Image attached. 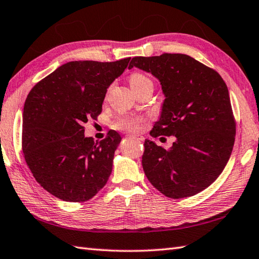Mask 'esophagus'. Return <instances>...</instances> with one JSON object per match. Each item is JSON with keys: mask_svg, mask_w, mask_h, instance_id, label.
Returning <instances> with one entry per match:
<instances>
[{"mask_svg": "<svg viewBox=\"0 0 259 259\" xmlns=\"http://www.w3.org/2000/svg\"><path fill=\"white\" fill-rule=\"evenodd\" d=\"M128 137H130V139H134V140H137V141H140V142L144 141V137L140 136V135H128Z\"/></svg>", "mask_w": 259, "mask_h": 259, "instance_id": "1", "label": "esophagus"}]
</instances>
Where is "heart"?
<instances>
[{
    "label": "heart",
    "mask_w": 259,
    "mask_h": 259,
    "mask_svg": "<svg viewBox=\"0 0 259 259\" xmlns=\"http://www.w3.org/2000/svg\"><path fill=\"white\" fill-rule=\"evenodd\" d=\"M128 82L132 90L134 92L139 91L141 89L147 88V86H152L153 82L151 78L146 76L145 74L142 73H133L128 78ZM142 117L139 116H132V115H125V116L119 117L116 123H115V127L126 132H136L139 131L140 125L142 123Z\"/></svg>",
    "instance_id": "obj_1"
}]
</instances>
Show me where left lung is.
<instances>
[{"mask_svg":"<svg viewBox=\"0 0 259 259\" xmlns=\"http://www.w3.org/2000/svg\"><path fill=\"white\" fill-rule=\"evenodd\" d=\"M133 67L156 77L165 97L151 135L176 139L169 149L145 140L146 177L169 198L198 194L221 175L233 151L236 125L225 82L185 54L136 56L128 66Z\"/></svg>","mask_w":259,"mask_h":259,"instance_id":"1","label":"left lung"}]
</instances>
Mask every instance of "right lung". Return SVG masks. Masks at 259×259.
Segmentation results:
<instances>
[{
    "instance_id": "obj_1",
    "label": "right lung",
    "mask_w": 259,
    "mask_h": 259,
    "mask_svg": "<svg viewBox=\"0 0 259 259\" xmlns=\"http://www.w3.org/2000/svg\"><path fill=\"white\" fill-rule=\"evenodd\" d=\"M130 60L68 62L28 93L23 153L36 182L55 197L85 202L107 183L122 137L110 131L106 139L94 142L84 135L83 125L101 114L107 89Z\"/></svg>"
}]
</instances>
